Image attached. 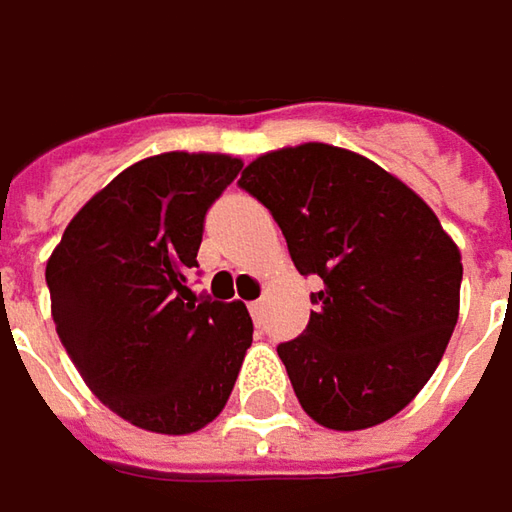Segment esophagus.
Returning a JSON list of instances; mask_svg holds the SVG:
<instances>
[{
	"label": "esophagus",
	"instance_id": "34e87169",
	"mask_svg": "<svg viewBox=\"0 0 512 512\" xmlns=\"http://www.w3.org/2000/svg\"><path fill=\"white\" fill-rule=\"evenodd\" d=\"M247 308H250V317H253V320H259V317H262V311H265V299H256V302H250Z\"/></svg>",
	"mask_w": 512,
	"mask_h": 512
}]
</instances>
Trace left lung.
<instances>
[{
	"instance_id": "8db88e82",
	"label": "left lung",
	"mask_w": 512,
	"mask_h": 512,
	"mask_svg": "<svg viewBox=\"0 0 512 512\" xmlns=\"http://www.w3.org/2000/svg\"><path fill=\"white\" fill-rule=\"evenodd\" d=\"M239 187L320 276L305 331L276 345L302 409L328 429L389 421L426 386L458 322L461 253L421 195L328 143L276 149Z\"/></svg>"
}]
</instances>
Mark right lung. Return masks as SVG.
Returning <instances> with one entry per match:
<instances>
[{
    "mask_svg": "<svg viewBox=\"0 0 512 512\" xmlns=\"http://www.w3.org/2000/svg\"><path fill=\"white\" fill-rule=\"evenodd\" d=\"M242 161L164 152L123 169L68 221L45 282L71 363L123 421L190 435L224 409L253 343L244 302L187 288L204 216Z\"/></svg>",
    "mask_w": 512,
    "mask_h": 512,
    "instance_id": "obj_1",
    "label": "right lung"
}]
</instances>
